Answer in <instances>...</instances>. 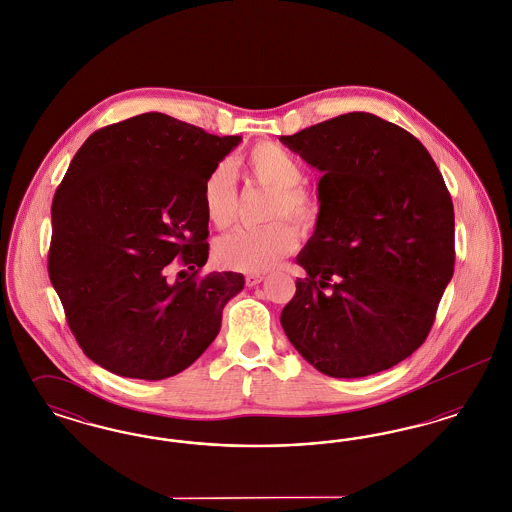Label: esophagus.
<instances>
[{
	"mask_svg": "<svg viewBox=\"0 0 512 512\" xmlns=\"http://www.w3.org/2000/svg\"><path fill=\"white\" fill-rule=\"evenodd\" d=\"M263 280H265V276H263V274H247V276H245V284H247V288H253V286L261 284Z\"/></svg>",
	"mask_w": 512,
	"mask_h": 512,
	"instance_id": "esophagus-1",
	"label": "esophagus"
}]
</instances>
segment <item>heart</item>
Instances as JSON below:
<instances>
[{
  "instance_id": "1",
  "label": "heart",
  "mask_w": 512,
  "mask_h": 512,
  "mask_svg": "<svg viewBox=\"0 0 512 512\" xmlns=\"http://www.w3.org/2000/svg\"><path fill=\"white\" fill-rule=\"evenodd\" d=\"M249 174L272 190L268 219H286L299 232H307L318 219L315 197L299 188L303 167L290 151L276 144H259L244 157ZM201 201L205 217L215 228H226L236 219L238 190L226 163L215 165L203 180ZM295 232L284 220H274L261 228H236L220 236L215 259L220 267L240 272H265L282 257L292 253Z\"/></svg>"
}]
</instances>
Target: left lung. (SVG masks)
Instances as JSON below:
<instances>
[{
    "instance_id": "obj_1",
    "label": "left lung",
    "mask_w": 512,
    "mask_h": 512,
    "mask_svg": "<svg viewBox=\"0 0 512 512\" xmlns=\"http://www.w3.org/2000/svg\"><path fill=\"white\" fill-rule=\"evenodd\" d=\"M280 142L322 172L315 234L297 255L307 278L282 311L299 355L332 378L405 361L430 332L453 278L455 213L413 134L347 113Z\"/></svg>"
}]
</instances>
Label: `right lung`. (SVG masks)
I'll return each mask as SVG.
<instances>
[{
  "label": "right lung",
  "instance_id": "1",
  "mask_svg": "<svg viewBox=\"0 0 512 512\" xmlns=\"http://www.w3.org/2000/svg\"><path fill=\"white\" fill-rule=\"evenodd\" d=\"M242 142L163 113L94 132L51 205L49 280L88 359L138 380L182 372L217 338L244 274L197 276L209 257L201 186ZM192 273L168 278L171 259Z\"/></svg>",
  "mask_w": 512,
  "mask_h": 512
}]
</instances>
